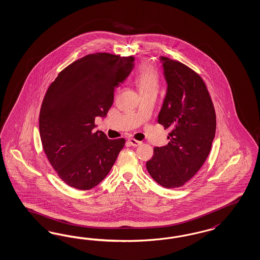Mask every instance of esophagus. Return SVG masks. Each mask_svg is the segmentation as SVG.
I'll use <instances>...</instances> for the list:
<instances>
[{"mask_svg":"<svg viewBox=\"0 0 260 260\" xmlns=\"http://www.w3.org/2000/svg\"><path fill=\"white\" fill-rule=\"evenodd\" d=\"M128 143H129L130 145H132V146H139L140 144H142V142H139V141H137L135 139H128Z\"/></svg>","mask_w":260,"mask_h":260,"instance_id":"obj_1","label":"esophagus"}]
</instances>
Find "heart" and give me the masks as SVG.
Returning <instances> with one entry per match:
<instances>
[{
  "instance_id": "1",
  "label": "heart",
  "mask_w": 260,
  "mask_h": 260,
  "mask_svg": "<svg viewBox=\"0 0 260 260\" xmlns=\"http://www.w3.org/2000/svg\"><path fill=\"white\" fill-rule=\"evenodd\" d=\"M137 87L141 92L158 91L159 89V75L155 68L150 65H143L135 77Z\"/></svg>"
}]
</instances>
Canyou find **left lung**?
<instances>
[{
    "mask_svg": "<svg viewBox=\"0 0 260 260\" xmlns=\"http://www.w3.org/2000/svg\"><path fill=\"white\" fill-rule=\"evenodd\" d=\"M160 62L168 90L158 122L170 128L169 143L154 148L146 168L158 184L175 188L189 181L208 158L216 115L201 76L176 60L161 56Z\"/></svg>",
    "mask_w": 260,
    "mask_h": 260,
    "instance_id": "8db88e82",
    "label": "left lung"
}]
</instances>
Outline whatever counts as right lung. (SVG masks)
Returning <instances> with one entry per match:
<instances>
[{"instance_id": "1", "label": "right lung", "mask_w": 260, "mask_h": 260, "mask_svg": "<svg viewBox=\"0 0 260 260\" xmlns=\"http://www.w3.org/2000/svg\"><path fill=\"white\" fill-rule=\"evenodd\" d=\"M133 56L88 54L59 73L43 100L39 132L51 167L70 186L89 190L107 176L125 140L93 131L105 117L115 88L134 68Z\"/></svg>"}]
</instances>
